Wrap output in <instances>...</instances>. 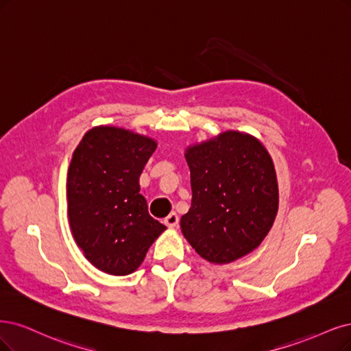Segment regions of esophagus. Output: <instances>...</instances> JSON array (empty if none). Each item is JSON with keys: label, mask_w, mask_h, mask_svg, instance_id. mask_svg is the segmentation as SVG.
<instances>
[{"label": "esophagus", "mask_w": 351, "mask_h": 351, "mask_svg": "<svg viewBox=\"0 0 351 351\" xmlns=\"http://www.w3.org/2000/svg\"><path fill=\"white\" fill-rule=\"evenodd\" d=\"M165 224L169 227V228H175L178 227L179 224V217L176 213H171L166 218H165Z\"/></svg>", "instance_id": "34e87169"}]
</instances>
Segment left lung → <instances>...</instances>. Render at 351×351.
Returning a JSON list of instances; mask_svg holds the SVG:
<instances>
[{
	"instance_id": "8db88e82",
	"label": "left lung",
	"mask_w": 351,
	"mask_h": 351,
	"mask_svg": "<svg viewBox=\"0 0 351 351\" xmlns=\"http://www.w3.org/2000/svg\"><path fill=\"white\" fill-rule=\"evenodd\" d=\"M192 202L180 218L182 234L215 265L249 254L267 236L278 214L274 162L256 137L224 132L186 149Z\"/></svg>"
}]
</instances>
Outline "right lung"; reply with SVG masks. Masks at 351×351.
<instances>
[{
	"instance_id": "1",
	"label": "right lung",
	"mask_w": 351,
	"mask_h": 351,
	"mask_svg": "<svg viewBox=\"0 0 351 351\" xmlns=\"http://www.w3.org/2000/svg\"><path fill=\"white\" fill-rule=\"evenodd\" d=\"M156 147L150 137L98 125L72 154L66 182L72 236L86 261L108 275L133 274L166 230L140 195L138 179Z\"/></svg>"
}]
</instances>
